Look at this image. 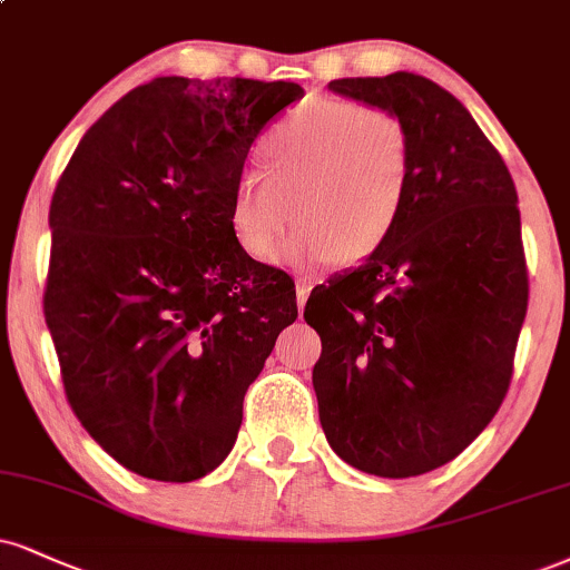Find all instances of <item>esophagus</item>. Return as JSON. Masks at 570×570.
I'll return each mask as SVG.
<instances>
[{
	"label": "esophagus",
	"instance_id": "obj_1",
	"mask_svg": "<svg viewBox=\"0 0 570 570\" xmlns=\"http://www.w3.org/2000/svg\"><path fill=\"white\" fill-rule=\"evenodd\" d=\"M294 289H297V307H299V311H303L305 303H307V297H311V292H313V281L305 278V276H299L297 281H294Z\"/></svg>",
	"mask_w": 570,
	"mask_h": 570
}]
</instances>
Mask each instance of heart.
<instances>
[{"instance_id":"heart-1","label":"heart","mask_w":570,"mask_h":570,"mask_svg":"<svg viewBox=\"0 0 570 570\" xmlns=\"http://www.w3.org/2000/svg\"><path fill=\"white\" fill-rule=\"evenodd\" d=\"M262 169L238 175L230 230L249 257L271 263L297 204L299 228L286 255L315 265L372 257L406 207L411 140L387 108L321 98L294 108L263 135Z\"/></svg>"}]
</instances>
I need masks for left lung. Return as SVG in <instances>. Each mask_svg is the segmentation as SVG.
<instances>
[{
    "instance_id": "obj_1",
    "label": "left lung",
    "mask_w": 570,
    "mask_h": 570,
    "mask_svg": "<svg viewBox=\"0 0 570 570\" xmlns=\"http://www.w3.org/2000/svg\"><path fill=\"white\" fill-rule=\"evenodd\" d=\"M328 89L406 125L411 188L387 242L305 305L321 428L355 470L424 475L483 433L510 387L528 305L515 183L435 81L395 71Z\"/></svg>"
}]
</instances>
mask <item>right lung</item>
Segmentation results:
<instances>
[{
  "mask_svg": "<svg viewBox=\"0 0 570 570\" xmlns=\"http://www.w3.org/2000/svg\"><path fill=\"white\" fill-rule=\"evenodd\" d=\"M294 81L159 77L87 129L50 204L45 321L73 414L116 462L164 483L223 464L294 281L230 230L255 137Z\"/></svg>",
  "mask_w": 570,
  "mask_h": 570,
  "instance_id": "obj_1",
  "label": "right lung"
}]
</instances>
